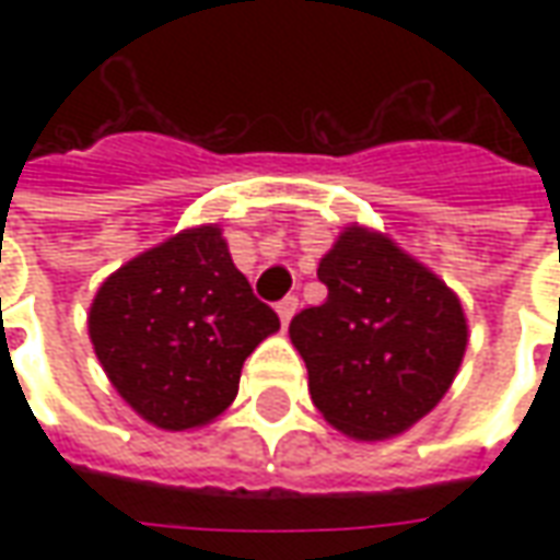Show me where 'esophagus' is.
Listing matches in <instances>:
<instances>
[{
    "instance_id": "1",
    "label": "esophagus",
    "mask_w": 560,
    "mask_h": 560,
    "mask_svg": "<svg viewBox=\"0 0 560 560\" xmlns=\"http://www.w3.org/2000/svg\"><path fill=\"white\" fill-rule=\"evenodd\" d=\"M296 308H300V300H296V296H284V300L276 305V312H279L281 324H284V327L291 324V317L296 315Z\"/></svg>"
}]
</instances>
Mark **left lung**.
<instances>
[{
  "mask_svg": "<svg viewBox=\"0 0 560 560\" xmlns=\"http://www.w3.org/2000/svg\"><path fill=\"white\" fill-rule=\"evenodd\" d=\"M327 300L291 320L308 393L329 425L360 441L411 429L453 384L468 324L458 296L384 233L345 228L320 257Z\"/></svg>",
  "mask_w": 560,
  "mask_h": 560,
  "instance_id": "1",
  "label": "left lung"
}]
</instances>
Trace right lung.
Listing matches in <instances>:
<instances>
[{
	"label": "right lung",
	"mask_w": 560,
	"mask_h": 560,
	"mask_svg": "<svg viewBox=\"0 0 560 560\" xmlns=\"http://www.w3.org/2000/svg\"><path fill=\"white\" fill-rule=\"evenodd\" d=\"M276 329L279 315L233 267L215 224L128 260L90 308L92 348L116 393L171 432L228 411L245 357Z\"/></svg>",
	"instance_id": "right-lung-1"
}]
</instances>
